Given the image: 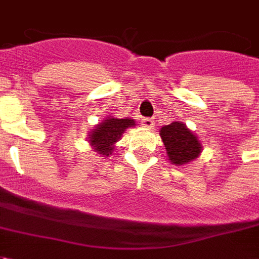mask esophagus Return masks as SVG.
<instances>
[{
    "mask_svg": "<svg viewBox=\"0 0 259 259\" xmlns=\"http://www.w3.org/2000/svg\"><path fill=\"white\" fill-rule=\"evenodd\" d=\"M141 123L144 124L146 127H150V129H151V127H154L155 122H154V119L152 118H144L143 120H141Z\"/></svg>",
    "mask_w": 259,
    "mask_h": 259,
    "instance_id": "obj_1",
    "label": "esophagus"
}]
</instances>
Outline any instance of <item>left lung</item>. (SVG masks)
Listing matches in <instances>:
<instances>
[{"instance_id":"1","label":"left lung","mask_w":259,"mask_h":259,"mask_svg":"<svg viewBox=\"0 0 259 259\" xmlns=\"http://www.w3.org/2000/svg\"><path fill=\"white\" fill-rule=\"evenodd\" d=\"M159 136L166 148L169 161L176 166L194 161L201 154L202 146L198 137L182 122H172L161 127Z\"/></svg>"}]
</instances>
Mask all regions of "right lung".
Listing matches in <instances>:
<instances>
[{"label":"right lung","instance_id":"1","mask_svg":"<svg viewBox=\"0 0 259 259\" xmlns=\"http://www.w3.org/2000/svg\"><path fill=\"white\" fill-rule=\"evenodd\" d=\"M135 124L133 119H118L112 116L107 118L91 130L89 143L97 154H101V157H109L113 154L115 144L122 137L124 130L133 127Z\"/></svg>","mask_w":259,"mask_h":259}]
</instances>
